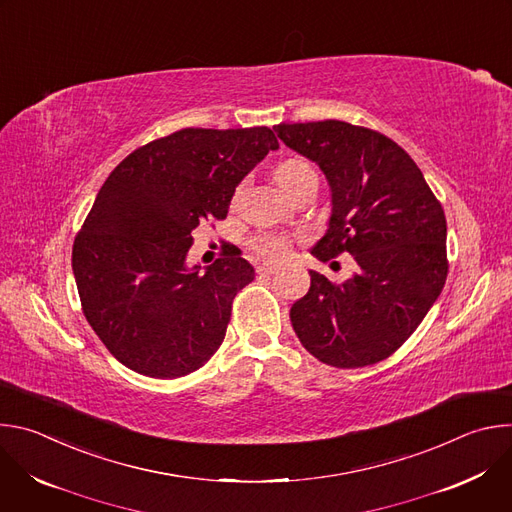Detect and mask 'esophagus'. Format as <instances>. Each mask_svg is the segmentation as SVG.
Wrapping results in <instances>:
<instances>
[{
    "label": "esophagus",
    "mask_w": 512,
    "mask_h": 512,
    "mask_svg": "<svg viewBox=\"0 0 512 512\" xmlns=\"http://www.w3.org/2000/svg\"><path fill=\"white\" fill-rule=\"evenodd\" d=\"M279 271V265H273V263H259L257 265V273L259 275H273Z\"/></svg>",
    "instance_id": "obj_1"
}]
</instances>
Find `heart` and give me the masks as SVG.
<instances>
[{"instance_id":"obj_1","label":"heart","mask_w":512,"mask_h":512,"mask_svg":"<svg viewBox=\"0 0 512 512\" xmlns=\"http://www.w3.org/2000/svg\"><path fill=\"white\" fill-rule=\"evenodd\" d=\"M273 176L277 180V184L291 196L300 186H304L308 180L318 178L316 170L312 168L310 162H306L304 158H285L281 160L275 170ZM243 184L235 190L233 194V204H239L241 194H243ZM251 249L269 261H281L287 257L289 253V241L281 235H271V233H263L251 239Z\"/></svg>"}]
</instances>
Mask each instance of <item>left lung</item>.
Listing matches in <instances>:
<instances>
[{"label":"left lung","instance_id":"1","mask_svg":"<svg viewBox=\"0 0 512 512\" xmlns=\"http://www.w3.org/2000/svg\"><path fill=\"white\" fill-rule=\"evenodd\" d=\"M277 137L316 162L332 192L320 261L350 253L342 285L310 271L289 318L304 348L336 369L391 356L421 324L448 277L446 214L411 156L369 127L326 119L279 123Z\"/></svg>","mask_w":512,"mask_h":512}]
</instances>
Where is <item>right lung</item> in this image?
I'll use <instances>...</instances> for the list:
<instances>
[{
	"mask_svg": "<svg viewBox=\"0 0 512 512\" xmlns=\"http://www.w3.org/2000/svg\"><path fill=\"white\" fill-rule=\"evenodd\" d=\"M269 127H186L129 154L72 245L81 306L127 369L178 379L223 344L233 300L255 279L241 253L188 267L192 231L227 218L239 182L271 152Z\"/></svg>",
	"mask_w": 512,
	"mask_h": 512,
	"instance_id": "obj_1",
	"label": "right lung"
}]
</instances>
